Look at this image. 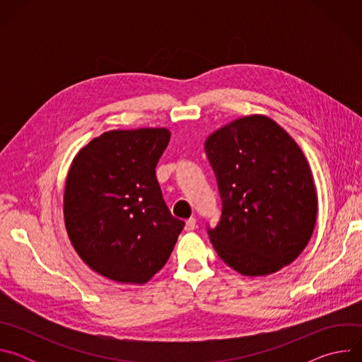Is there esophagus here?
Here are the masks:
<instances>
[{"mask_svg":"<svg viewBox=\"0 0 362 362\" xmlns=\"http://www.w3.org/2000/svg\"><path fill=\"white\" fill-rule=\"evenodd\" d=\"M196 219L194 218H190V219H187L186 221V225H185V230H187V232H190V230H194L196 229Z\"/></svg>","mask_w":362,"mask_h":362,"instance_id":"esophagus-1","label":"esophagus"}]
</instances>
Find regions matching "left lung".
Segmentation results:
<instances>
[{
	"label": "left lung",
	"instance_id": "obj_1",
	"mask_svg": "<svg viewBox=\"0 0 362 362\" xmlns=\"http://www.w3.org/2000/svg\"><path fill=\"white\" fill-rule=\"evenodd\" d=\"M204 151L222 199L219 223L208 226L221 259L246 276L293 262L318 212L313 173L295 140L272 119L255 115L211 134Z\"/></svg>",
	"mask_w": 362,
	"mask_h": 362
}]
</instances>
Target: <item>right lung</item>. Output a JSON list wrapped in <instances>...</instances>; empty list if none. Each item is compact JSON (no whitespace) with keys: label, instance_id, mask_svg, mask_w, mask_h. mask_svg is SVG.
<instances>
[{"label":"right lung","instance_id":"1","mask_svg":"<svg viewBox=\"0 0 362 362\" xmlns=\"http://www.w3.org/2000/svg\"><path fill=\"white\" fill-rule=\"evenodd\" d=\"M168 129L112 130L83 147L64 192L69 238L97 274L144 284L173 250L185 222L173 218L156 177Z\"/></svg>","mask_w":362,"mask_h":362}]
</instances>
